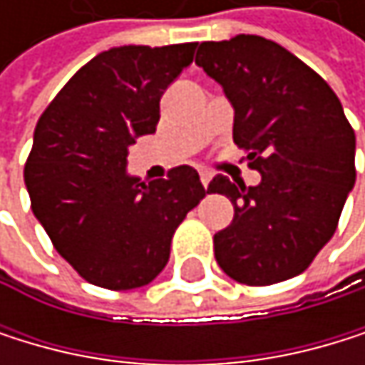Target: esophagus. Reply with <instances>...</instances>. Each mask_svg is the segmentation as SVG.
<instances>
[{
  "label": "esophagus",
  "instance_id": "1",
  "mask_svg": "<svg viewBox=\"0 0 365 365\" xmlns=\"http://www.w3.org/2000/svg\"><path fill=\"white\" fill-rule=\"evenodd\" d=\"M199 177H201V184L207 186V184H210V179H212V173L205 170V168H199Z\"/></svg>",
  "mask_w": 365,
  "mask_h": 365
}]
</instances>
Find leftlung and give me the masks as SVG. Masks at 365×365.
<instances>
[{"label":"left lung","mask_w":365,"mask_h":365,"mask_svg":"<svg viewBox=\"0 0 365 365\" xmlns=\"http://www.w3.org/2000/svg\"><path fill=\"white\" fill-rule=\"evenodd\" d=\"M195 63L223 87L234 142L260 173L256 186L210 181L234 203L232 223L215 234L219 267L252 287L289 280L335 234L355 186V131L327 81L269 38L205 41Z\"/></svg>","instance_id":"1"}]
</instances>
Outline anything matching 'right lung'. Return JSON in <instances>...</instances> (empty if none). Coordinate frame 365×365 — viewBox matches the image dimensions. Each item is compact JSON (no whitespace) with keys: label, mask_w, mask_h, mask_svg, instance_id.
<instances>
[{"label":"right lung","mask_w":365,"mask_h":365,"mask_svg":"<svg viewBox=\"0 0 365 365\" xmlns=\"http://www.w3.org/2000/svg\"><path fill=\"white\" fill-rule=\"evenodd\" d=\"M195 48L120 46L96 54L36 122L24 170L32 212L91 284H148L166 267L177 225L205 197L190 166L153 181L127 170L129 146L155 133L162 96Z\"/></svg>","instance_id":"1"}]
</instances>
